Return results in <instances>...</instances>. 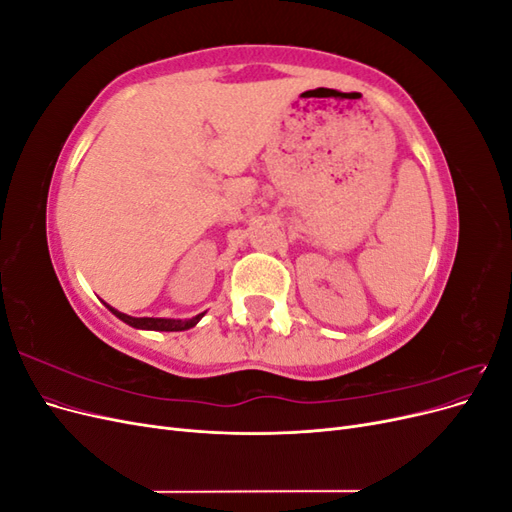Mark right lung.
I'll use <instances>...</instances> for the list:
<instances>
[{
	"label": "right lung",
	"instance_id": "add662e5",
	"mask_svg": "<svg viewBox=\"0 0 512 512\" xmlns=\"http://www.w3.org/2000/svg\"><path fill=\"white\" fill-rule=\"evenodd\" d=\"M108 307V312L115 314L119 320H123L126 324H130V327L134 329H143V331H188L192 327H196V324L200 322V318H203L207 312L198 314L194 318H188V320H175V318H134V316H128L119 312V309L111 307L108 303H104Z\"/></svg>",
	"mask_w": 512,
	"mask_h": 512
}]
</instances>
